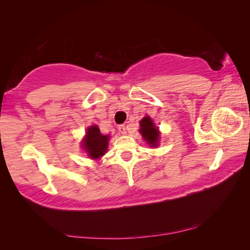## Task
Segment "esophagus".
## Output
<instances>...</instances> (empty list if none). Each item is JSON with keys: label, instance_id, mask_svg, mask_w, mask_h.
<instances>
[{"label": "esophagus", "instance_id": "obj_1", "mask_svg": "<svg viewBox=\"0 0 250 250\" xmlns=\"http://www.w3.org/2000/svg\"><path fill=\"white\" fill-rule=\"evenodd\" d=\"M118 129H119V132L121 134H126V127H125V125H119Z\"/></svg>", "mask_w": 250, "mask_h": 250}]
</instances>
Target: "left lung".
Returning <instances> with one entry per match:
<instances>
[{"instance_id":"8db88e82","label":"left lung","mask_w":250,"mask_h":250,"mask_svg":"<svg viewBox=\"0 0 250 250\" xmlns=\"http://www.w3.org/2000/svg\"><path fill=\"white\" fill-rule=\"evenodd\" d=\"M140 125L141 128L139 131L148 145L150 147L158 146V143H160V130L154 125L152 119L149 116H146L141 120Z\"/></svg>"}]
</instances>
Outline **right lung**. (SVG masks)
<instances>
[{"instance_id":"add662e5","label":"right lung","mask_w":250,"mask_h":250,"mask_svg":"<svg viewBox=\"0 0 250 250\" xmlns=\"http://www.w3.org/2000/svg\"><path fill=\"white\" fill-rule=\"evenodd\" d=\"M108 141L109 135H103L100 132L99 127L97 125H93L89 126L86 129L85 137L83 138L81 142V146L90 158L98 160V158H100L106 153L108 148Z\"/></svg>"}]
</instances>
